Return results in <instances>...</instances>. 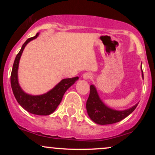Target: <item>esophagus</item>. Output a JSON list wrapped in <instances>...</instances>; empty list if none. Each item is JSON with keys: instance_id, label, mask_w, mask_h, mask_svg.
Wrapping results in <instances>:
<instances>
[{"instance_id": "obj_1", "label": "esophagus", "mask_w": 155, "mask_h": 155, "mask_svg": "<svg viewBox=\"0 0 155 155\" xmlns=\"http://www.w3.org/2000/svg\"><path fill=\"white\" fill-rule=\"evenodd\" d=\"M82 77H83L84 79H85V80H89V79H92V74H91V73L86 72V73H84V74H83Z\"/></svg>"}]
</instances>
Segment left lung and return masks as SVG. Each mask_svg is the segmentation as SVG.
<instances>
[{
  "label": "left lung",
  "instance_id": "8db88e82",
  "mask_svg": "<svg viewBox=\"0 0 155 155\" xmlns=\"http://www.w3.org/2000/svg\"><path fill=\"white\" fill-rule=\"evenodd\" d=\"M142 78L143 79V71L141 68ZM138 104L127 109L119 111L108 107L99 97L96 87L90 85V92L87 101L86 108L90 118L98 124H110L120 122L130 114L136 109Z\"/></svg>",
  "mask_w": 155,
  "mask_h": 155
}]
</instances>
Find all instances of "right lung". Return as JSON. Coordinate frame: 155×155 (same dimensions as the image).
Returning <instances> with one entry per match:
<instances>
[{
  "mask_svg": "<svg viewBox=\"0 0 155 155\" xmlns=\"http://www.w3.org/2000/svg\"><path fill=\"white\" fill-rule=\"evenodd\" d=\"M39 35V33L35 36L28 38L23 44L19 52L16 56L11 74V85L16 100L27 111L36 115L47 116L52 114L61 102L64 94L70 87L79 79L78 76L68 79H63L51 90L46 93L39 95H33L26 93L21 88L18 81V68L19 60L25 46Z\"/></svg>",
  "mask_w": 155,
  "mask_h": 155,
  "instance_id": "1",
  "label": "right lung"
}]
</instances>
